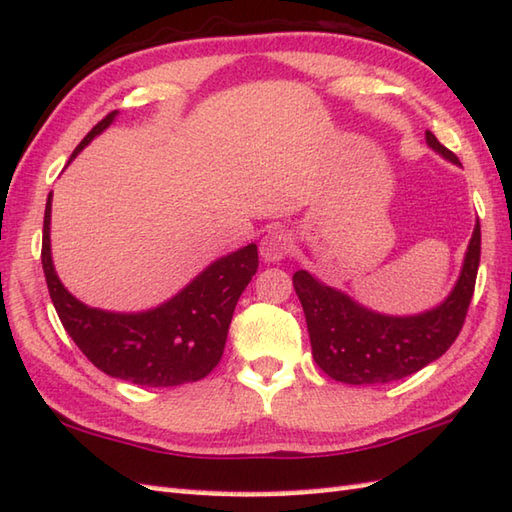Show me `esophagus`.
I'll return each instance as SVG.
<instances>
[{"label": "esophagus", "instance_id": "obj_1", "mask_svg": "<svg viewBox=\"0 0 512 512\" xmlns=\"http://www.w3.org/2000/svg\"><path fill=\"white\" fill-rule=\"evenodd\" d=\"M291 235L286 230H268L262 244H259V253L266 259V262H282V259L291 253Z\"/></svg>", "mask_w": 512, "mask_h": 512}]
</instances>
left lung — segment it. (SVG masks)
<instances>
[{
  "instance_id": "obj_1",
  "label": "left lung",
  "mask_w": 512,
  "mask_h": 512,
  "mask_svg": "<svg viewBox=\"0 0 512 512\" xmlns=\"http://www.w3.org/2000/svg\"><path fill=\"white\" fill-rule=\"evenodd\" d=\"M427 143L452 163L457 154L425 132ZM481 257L479 221L472 232L466 262L448 300L434 311L414 318H389L365 309L345 293L320 284L306 271L293 275L309 327L313 358L318 367L340 383L378 385L416 374L443 356L463 329L475 293Z\"/></svg>"
}]
</instances>
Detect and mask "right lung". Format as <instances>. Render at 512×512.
I'll return each mask as SVG.
<instances>
[{
    "instance_id": "1",
    "label": "right lung",
    "mask_w": 512,
    "mask_h": 512,
    "mask_svg": "<svg viewBox=\"0 0 512 512\" xmlns=\"http://www.w3.org/2000/svg\"><path fill=\"white\" fill-rule=\"evenodd\" d=\"M111 111L82 138L76 156L114 120ZM69 159V161H71ZM51 194L44 210L42 268L51 302L78 349L111 378L143 387L197 383L219 365L239 295L257 273V246L217 259L170 302L145 313H107L78 302L51 262Z\"/></svg>"
}]
</instances>
